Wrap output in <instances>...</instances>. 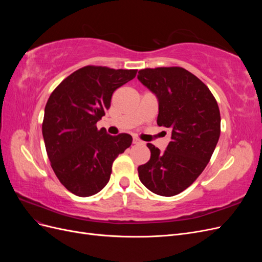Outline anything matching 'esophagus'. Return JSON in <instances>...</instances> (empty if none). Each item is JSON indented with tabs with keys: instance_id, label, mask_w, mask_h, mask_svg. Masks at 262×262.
<instances>
[{
	"instance_id": "1",
	"label": "esophagus",
	"mask_w": 262,
	"mask_h": 262,
	"mask_svg": "<svg viewBox=\"0 0 262 262\" xmlns=\"http://www.w3.org/2000/svg\"><path fill=\"white\" fill-rule=\"evenodd\" d=\"M132 142H133V144H143V141H141L138 138H133Z\"/></svg>"
}]
</instances>
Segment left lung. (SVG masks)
Returning <instances> with one entry per match:
<instances>
[{
    "instance_id": "8db88e82",
    "label": "left lung",
    "mask_w": 262,
    "mask_h": 262,
    "mask_svg": "<svg viewBox=\"0 0 262 262\" xmlns=\"http://www.w3.org/2000/svg\"><path fill=\"white\" fill-rule=\"evenodd\" d=\"M138 78L158 99L157 124L171 131L164 152L147 143L150 158L139 166V178L156 194L176 195L200 176L215 149L217 102L208 86L184 68L143 69Z\"/></svg>"
}]
</instances>
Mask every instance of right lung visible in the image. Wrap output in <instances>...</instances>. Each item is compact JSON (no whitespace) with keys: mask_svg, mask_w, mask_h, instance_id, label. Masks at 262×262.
Listing matches in <instances>:
<instances>
[{"mask_svg":"<svg viewBox=\"0 0 262 262\" xmlns=\"http://www.w3.org/2000/svg\"><path fill=\"white\" fill-rule=\"evenodd\" d=\"M138 70L87 66L64 78L47 101L42 136L51 167L61 184L78 196L96 194L109 181L113 163L132 143L130 134L109 136L96 123L114 92Z\"/></svg>","mask_w":262,"mask_h":262,"instance_id":"obj_1","label":"right lung"}]
</instances>
